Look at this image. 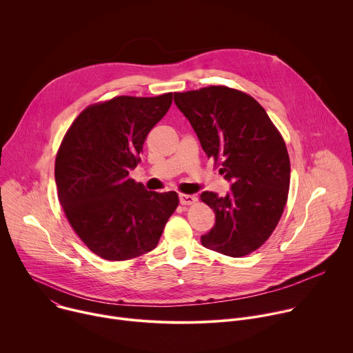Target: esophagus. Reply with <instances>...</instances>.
<instances>
[{"label":"esophagus","instance_id":"34e87169","mask_svg":"<svg viewBox=\"0 0 353 353\" xmlns=\"http://www.w3.org/2000/svg\"><path fill=\"white\" fill-rule=\"evenodd\" d=\"M196 203V198L188 194H180V204L181 205H192Z\"/></svg>","mask_w":353,"mask_h":353}]
</instances>
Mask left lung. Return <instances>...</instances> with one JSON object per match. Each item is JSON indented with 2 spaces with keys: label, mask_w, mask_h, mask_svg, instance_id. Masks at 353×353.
Here are the masks:
<instances>
[{
  "label": "left lung",
  "mask_w": 353,
  "mask_h": 353,
  "mask_svg": "<svg viewBox=\"0 0 353 353\" xmlns=\"http://www.w3.org/2000/svg\"><path fill=\"white\" fill-rule=\"evenodd\" d=\"M174 103L208 159L232 181L226 196L201 194L216 218L201 243L229 257L253 253L275 230L288 201L290 162L283 137L254 97L229 86L176 92Z\"/></svg>",
  "instance_id": "1"
}]
</instances>
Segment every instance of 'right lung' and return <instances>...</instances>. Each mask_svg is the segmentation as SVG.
<instances>
[{
  "mask_svg": "<svg viewBox=\"0 0 353 353\" xmlns=\"http://www.w3.org/2000/svg\"><path fill=\"white\" fill-rule=\"evenodd\" d=\"M173 93L116 96L83 109L57 150L59 199L74 232L93 254L124 261L154 250L179 207L174 191H146L130 177L149 131Z\"/></svg>",
  "mask_w": 353,
  "mask_h": 353,
  "instance_id": "right-lung-1",
  "label": "right lung"
}]
</instances>
